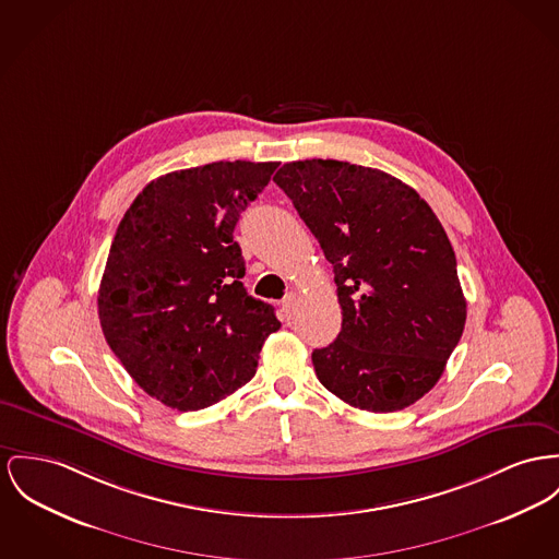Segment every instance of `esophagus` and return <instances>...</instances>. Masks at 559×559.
I'll return each instance as SVG.
<instances>
[{"instance_id": "34e87169", "label": "esophagus", "mask_w": 559, "mask_h": 559, "mask_svg": "<svg viewBox=\"0 0 559 559\" xmlns=\"http://www.w3.org/2000/svg\"><path fill=\"white\" fill-rule=\"evenodd\" d=\"M295 311H297V293H288L282 300V313H284V318L290 320L295 316Z\"/></svg>"}]
</instances>
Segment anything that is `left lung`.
<instances>
[{
  "mask_svg": "<svg viewBox=\"0 0 559 559\" xmlns=\"http://www.w3.org/2000/svg\"><path fill=\"white\" fill-rule=\"evenodd\" d=\"M273 182L335 271L343 320L311 354L320 383L356 409L409 407L441 379L466 322L445 228L413 188L371 167L295 160Z\"/></svg>",
  "mask_w": 559,
  "mask_h": 559,
  "instance_id": "8db88e82",
  "label": "left lung"
}]
</instances>
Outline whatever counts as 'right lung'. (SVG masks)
I'll return each mask as SVG.
<instances>
[{
	"label": "right lung",
	"mask_w": 559,
	"mask_h": 559,
	"mask_svg": "<svg viewBox=\"0 0 559 559\" xmlns=\"http://www.w3.org/2000/svg\"><path fill=\"white\" fill-rule=\"evenodd\" d=\"M275 169L218 160L165 174L116 228L97 298L102 331L135 383L171 409H205L246 385L282 326L243 288L233 239Z\"/></svg>",
	"instance_id": "right-lung-1"
}]
</instances>
